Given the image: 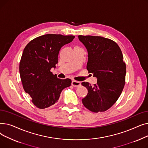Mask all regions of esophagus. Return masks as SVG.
Listing matches in <instances>:
<instances>
[{
	"mask_svg": "<svg viewBox=\"0 0 148 148\" xmlns=\"http://www.w3.org/2000/svg\"><path fill=\"white\" fill-rule=\"evenodd\" d=\"M71 84L73 86H74L75 88H78L81 85V83L79 82L75 81V80H73L71 82Z\"/></svg>",
	"mask_w": 148,
	"mask_h": 148,
	"instance_id": "esophagus-1",
	"label": "esophagus"
}]
</instances>
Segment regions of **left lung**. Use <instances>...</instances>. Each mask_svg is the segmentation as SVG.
<instances>
[{
    "instance_id": "1",
    "label": "left lung",
    "mask_w": 148,
    "mask_h": 148,
    "mask_svg": "<svg viewBox=\"0 0 148 148\" xmlns=\"http://www.w3.org/2000/svg\"><path fill=\"white\" fill-rule=\"evenodd\" d=\"M78 38L88 51L89 73L97 79L93 86L88 82L82 83L88 89L82 103L92 112H105L118 100L125 85L126 65L121 50L115 42L102 36Z\"/></svg>"
}]
</instances>
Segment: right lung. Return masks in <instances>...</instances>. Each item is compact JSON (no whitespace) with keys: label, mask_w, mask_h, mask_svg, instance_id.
Masks as SVG:
<instances>
[{"label":"right lung","mask_w":148,"mask_h":148,"mask_svg":"<svg viewBox=\"0 0 148 148\" xmlns=\"http://www.w3.org/2000/svg\"><path fill=\"white\" fill-rule=\"evenodd\" d=\"M74 38L46 34L30 41L23 50L19 66L21 80L25 91L38 108L43 109L54 104L62 90L71 86V79H58L50 69L56 68L62 47Z\"/></svg>","instance_id":"right-lung-1"}]
</instances>
